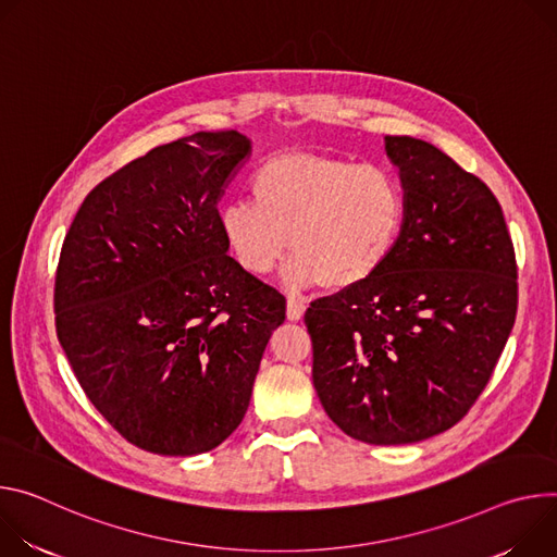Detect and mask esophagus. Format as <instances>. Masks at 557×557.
<instances>
[{
    "instance_id": "1",
    "label": "esophagus",
    "mask_w": 557,
    "mask_h": 557,
    "mask_svg": "<svg viewBox=\"0 0 557 557\" xmlns=\"http://www.w3.org/2000/svg\"><path fill=\"white\" fill-rule=\"evenodd\" d=\"M305 307H307L305 300L289 296V298H287V319H289V321H300L302 314H305Z\"/></svg>"
}]
</instances>
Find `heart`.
Segmentation results:
<instances>
[{"instance_id":"obj_1","label":"heart","mask_w":557,"mask_h":557,"mask_svg":"<svg viewBox=\"0 0 557 557\" xmlns=\"http://www.w3.org/2000/svg\"><path fill=\"white\" fill-rule=\"evenodd\" d=\"M250 201L219 210L221 238L234 263L263 276L292 255V289L343 292L372 278L396 250L407 214L400 178L385 165L321 152L268 157L247 178Z\"/></svg>"}]
</instances>
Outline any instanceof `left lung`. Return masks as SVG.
I'll return each mask as SVG.
<instances>
[{"instance_id": "left-lung-1", "label": "left lung", "mask_w": 557, "mask_h": 557, "mask_svg": "<svg viewBox=\"0 0 557 557\" xmlns=\"http://www.w3.org/2000/svg\"><path fill=\"white\" fill-rule=\"evenodd\" d=\"M407 214L369 281L305 312L312 379L327 416L369 445L443 434L478 400L518 310V265L503 208L436 146L385 137Z\"/></svg>"}]
</instances>
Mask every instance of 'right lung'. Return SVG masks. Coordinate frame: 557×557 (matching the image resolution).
I'll return each instance as SVG.
<instances>
[{
    "instance_id": "right-lung-1",
    "label": "right lung",
    "mask_w": 557,
    "mask_h": 557,
    "mask_svg": "<svg viewBox=\"0 0 557 557\" xmlns=\"http://www.w3.org/2000/svg\"><path fill=\"white\" fill-rule=\"evenodd\" d=\"M252 144L195 133L123 165L61 245L54 327L95 409L128 443L197 456L240 424L285 296L243 272L216 203Z\"/></svg>"
}]
</instances>
